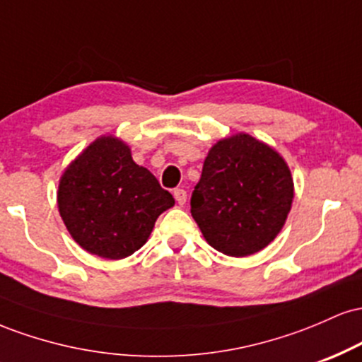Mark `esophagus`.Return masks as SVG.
<instances>
[{"instance_id": "1", "label": "esophagus", "mask_w": 362, "mask_h": 362, "mask_svg": "<svg viewBox=\"0 0 362 362\" xmlns=\"http://www.w3.org/2000/svg\"><path fill=\"white\" fill-rule=\"evenodd\" d=\"M173 197H175L178 206H184L185 201H187V192L184 189H175V190H173Z\"/></svg>"}]
</instances>
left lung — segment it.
<instances>
[{
	"label": "left lung",
	"instance_id": "left-lung-1",
	"mask_svg": "<svg viewBox=\"0 0 362 362\" xmlns=\"http://www.w3.org/2000/svg\"><path fill=\"white\" fill-rule=\"evenodd\" d=\"M293 197V178L279 153L252 136L236 134L207 153L190 213L211 247L247 257L276 238Z\"/></svg>",
	"mask_w": 362,
	"mask_h": 362
}]
</instances>
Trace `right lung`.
Masks as SVG:
<instances>
[{
    "instance_id": "1",
    "label": "right lung",
    "mask_w": 362,
    "mask_h": 362,
    "mask_svg": "<svg viewBox=\"0 0 362 362\" xmlns=\"http://www.w3.org/2000/svg\"><path fill=\"white\" fill-rule=\"evenodd\" d=\"M173 204L172 194L112 136L91 143L66 168L57 190V207L74 242L110 260L139 250L158 216Z\"/></svg>"
}]
</instances>
